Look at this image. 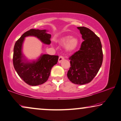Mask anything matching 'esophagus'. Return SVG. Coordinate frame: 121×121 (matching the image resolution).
Listing matches in <instances>:
<instances>
[{
    "label": "esophagus",
    "instance_id": "1",
    "mask_svg": "<svg viewBox=\"0 0 121 121\" xmlns=\"http://www.w3.org/2000/svg\"><path fill=\"white\" fill-rule=\"evenodd\" d=\"M64 60V57H63V56H59V60H58V62H59V63H61V62L62 60Z\"/></svg>",
    "mask_w": 121,
    "mask_h": 121
}]
</instances>
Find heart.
<instances>
[{
    "label": "heart",
    "mask_w": 121,
    "mask_h": 121,
    "mask_svg": "<svg viewBox=\"0 0 121 121\" xmlns=\"http://www.w3.org/2000/svg\"><path fill=\"white\" fill-rule=\"evenodd\" d=\"M59 43L61 45L65 44V49L67 51H72L76 49L78 46V41L76 38L66 36L61 38L59 40Z\"/></svg>",
    "instance_id": "obj_1"
}]
</instances>
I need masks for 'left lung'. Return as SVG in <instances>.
Returning a JSON list of instances; mask_svg holds the SVG:
<instances>
[{
	"label": "left lung",
	"instance_id": "left-lung-1",
	"mask_svg": "<svg viewBox=\"0 0 121 121\" xmlns=\"http://www.w3.org/2000/svg\"><path fill=\"white\" fill-rule=\"evenodd\" d=\"M84 40L79 50L69 57L70 67L67 73L71 82L84 85L91 82L103 61L102 44L95 34L86 27H77Z\"/></svg>",
	"mask_w": 121,
	"mask_h": 121
}]
</instances>
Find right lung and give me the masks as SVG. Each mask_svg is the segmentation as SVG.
Listing matches in <instances>:
<instances>
[{"label":"right lung","instance_id":"right-lung-1","mask_svg":"<svg viewBox=\"0 0 121 121\" xmlns=\"http://www.w3.org/2000/svg\"><path fill=\"white\" fill-rule=\"evenodd\" d=\"M46 31V30L30 29L24 33L14 45L13 59L14 69L20 78L30 86H38L47 81L51 69L58 61V56L42 54L37 60L29 62L22 53L25 37L35 36L44 44H50L51 35Z\"/></svg>","mask_w":121,"mask_h":121}]
</instances>
